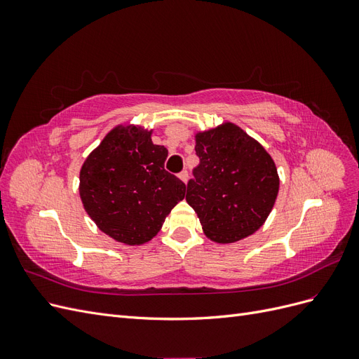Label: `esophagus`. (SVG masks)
<instances>
[{"mask_svg": "<svg viewBox=\"0 0 359 359\" xmlns=\"http://www.w3.org/2000/svg\"><path fill=\"white\" fill-rule=\"evenodd\" d=\"M178 177H180V180H181L182 182H187V181H189V172H187V170H182Z\"/></svg>", "mask_w": 359, "mask_h": 359, "instance_id": "obj_1", "label": "esophagus"}]
</instances>
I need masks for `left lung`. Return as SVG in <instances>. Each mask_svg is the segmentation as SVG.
Here are the masks:
<instances>
[{
	"label": "left lung",
	"instance_id": "1",
	"mask_svg": "<svg viewBox=\"0 0 359 359\" xmlns=\"http://www.w3.org/2000/svg\"><path fill=\"white\" fill-rule=\"evenodd\" d=\"M199 165L187 182L186 201L215 243H235L255 233L278 193L274 160L243 128L224 123L196 135Z\"/></svg>",
	"mask_w": 359,
	"mask_h": 359
}]
</instances>
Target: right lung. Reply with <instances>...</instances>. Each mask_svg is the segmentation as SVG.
Instances as JSON below:
<instances>
[{"mask_svg": "<svg viewBox=\"0 0 359 359\" xmlns=\"http://www.w3.org/2000/svg\"><path fill=\"white\" fill-rule=\"evenodd\" d=\"M168 149L151 132L118 126L86 157L79 193L99 229L128 245L148 243L186 196V184L165 169Z\"/></svg>", "mask_w": 359, "mask_h": 359, "instance_id": "1", "label": "right lung"}]
</instances>
